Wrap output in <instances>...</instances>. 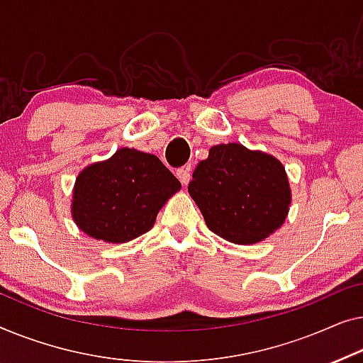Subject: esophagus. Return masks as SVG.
<instances>
[{
	"label": "esophagus",
	"mask_w": 363,
	"mask_h": 363,
	"mask_svg": "<svg viewBox=\"0 0 363 363\" xmlns=\"http://www.w3.org/2000/svg\"><path fill=\"white\" fill-rule=\"evenodd\" d=\"M176 174H177V177H179L182 186H187L189 181H191V167L184 166V167H181V169H177Z\"/></svg>",
	"instance_id": "esophagus-1"
}]
</instances>
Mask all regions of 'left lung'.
<instances>
[{"label":"left lung","instance_id":"8db88e82","mask_svg":"<svg viewBox=\"0 0 363 363\" xmlns=\"http://www.w3.org/2000/svg\"><path fill=\"white\" fill-rule=\"evenodd\" d=\"M207 227L237 245H253L283 225L291 189L277 157L238 143L211 147L189 182Z\"/></svg>","mask_w":363,"mask_h":363}]
</instances>
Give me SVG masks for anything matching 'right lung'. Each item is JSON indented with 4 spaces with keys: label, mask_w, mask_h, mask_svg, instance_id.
Wrapping results in <instances>:
<instances>
[{
    "label": "right lung",
    "mask_w": 363,
    "mask_h": 363,
    "mask_svg": "<svg viewBox=\"0 0 363 363\" xmlns=\"http://www.w3.org/2000/svg\"><path fill=\"white\" fill-rule=\"evenodd\" d=\"M179 189L160 157L121 147L77 176L72 218L91 238L125 243L151 230L157 212Z\"/></svg>",
    "instance_id": "add662e5"
}]
</instances>
